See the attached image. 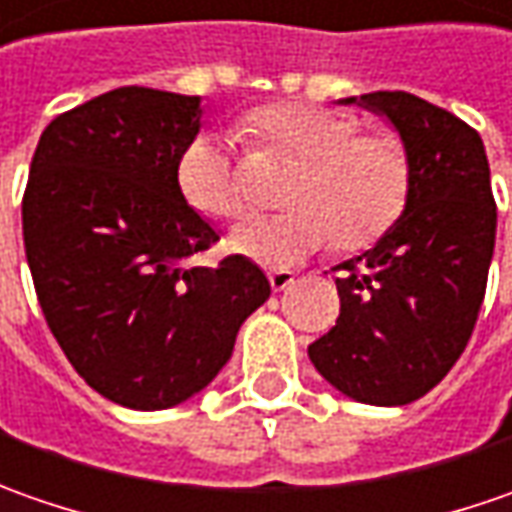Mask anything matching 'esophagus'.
<instances>
[{
	"instance_id": "1",
	"label": "esophagus",
	"mask_w": 512,
	"mask_h": 512,
	"mask_svg": "<svg viewBox=\"0 0 512 512\" xmlns=\"http://www.w3.org/2000/svg\"><path fill=\"white\" fill-rule=\"evenodd\" d=\"M269 283H272L274 291H286L294 283V272H289V269H274V272H269Z\"/></svg>"
}]
</instances>
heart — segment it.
I'll use <instances>...</instances> for the list:
<instances>
[{"label": "heart", "mask_w": 512, "mask_h": 512, "mask_svg": "<svg viewBox=\"0 0 512 512\" xmlns=\"http://www.w3.org/2000/svg\"><path fill=\"white\" fill-rule=\"evenodd\" d=\"M246 127L263 152L297 164L286 215L249 218L232 232L229 246L266 269H286L326 249H362L397 221L408 201L411 167L394 135L360 133L354 115L303 101H274L246 115ZM178 184L203 215L232 221L249 206L229 141L195 135L178 158Z\"/></svg>", "instance_id": "b5f03b06"}]
</instances>
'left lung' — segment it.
Segmentation results:
<instances>
[{"mask_svg":"<svg viewBox=\"0 0 512 512\" xmlns=\"http://www.w3.org/2000/svg\"><path fill=\"white\" fill-rule=\"evenodd\" d=\"M337 104L399 135L411 186L382 238L337 266L340 317L309 360L343 397L397 408L439 385L473 334L496 246L490 167L479 133L425 98L379 90Z\"/></svg>","mask_w":512,"mask_h":512,"instance_id":"1","label":"left lung"}]
</instances>
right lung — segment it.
I'll use <instances>...</instances> for the list:
<instances>
[{"mask_svg":"<svg viewBox=\"0 0 512 512\" xmlns=\"http://www.w3.org/2000/svg\"><path fill=\"white\" fill-rule=\"evenodd\" d=\"M201 118V96L118 87L53 118L30 161L22 232L47 326L93 391L133 411L201 394L272 294L246 257L189 266L218 240L178 184Z\"/></svg>","mask_w":512,"mask_h":512,"instance_id":"add662e5","label":"right lung"}]
</instances>
